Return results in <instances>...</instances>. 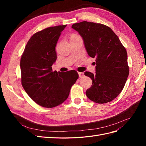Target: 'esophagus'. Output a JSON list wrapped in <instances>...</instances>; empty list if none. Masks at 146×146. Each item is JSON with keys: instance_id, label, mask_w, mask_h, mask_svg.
Wrapping results in <instances>:
<instances>
[{"instance_id": "1", "label": "esophagus", "mask_w": 146, "mask_h": 146, "mask_svg": "<svg viewBox=\"0 0 146 146\" xmlns=\"http://www.w3.org/2000/svg\"><path fill=\"white\" fill-rule=\"evenodd\" d=\"M78 75H79V77L80 78H83L84 77L83 72H78Z\"/></svg>"}]
</instances>
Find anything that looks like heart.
<instances>
[{"label": "heart", "instance_id": "obj_1", "mask_svg": "<svg viewBox=\"0 0 146 146\" xmlns=\"http://www.w3.org/2000/svg\"><path fill=\"white\" fill-rule=\"evenodd\" d=\"M78 37H80L79 36H78V35H74V34H73V35H72L71 36H70V41L71 40H73V39H76L77 38H78Z\"/></svg>", "mask_w": 146, "mask_h": 146}]
</instances>
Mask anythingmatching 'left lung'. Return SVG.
Segmentation results:
<instances>
[{
  "instance_id": "8db88e82",
  "label": "left lung",
  "mask_w": 146,
  "mask_h": 146,
  "mask_svg": "<svg viewBox=\"0 0 146 146\" xmlns=\"http://www.w3.org/2000/svg\"><path fill=\"white\" fill-rule=\"evenodd\" d=\"M72 28L81 35L88 54L96 59V73L85 72L92 81L86 96L98 104L111 102L121 93L129 74L125 48L105 25L83 21Z\"/></svg>"
}]
</instances>
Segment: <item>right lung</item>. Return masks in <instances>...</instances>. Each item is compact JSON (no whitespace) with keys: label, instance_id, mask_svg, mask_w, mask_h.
<instances>
[{"label":"right lung","instance_id":"right-lung-1","mask_svg":"<svg viewBox=\"0 0 146 146\" xmlns=\"http://www.w3.org/2000/svg\"><path fill=\"white\" fill-rule=\"evenodd\" d=\"M67 25L50 27L35 33L27 43L20 61L21 84L35 103L45 108L56 107L68 99L78 74L71 70L53 71L55 46Z\"/></svg>","mask_w":146,"mask_h":146}]
</instances>
